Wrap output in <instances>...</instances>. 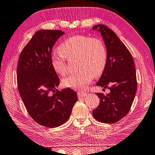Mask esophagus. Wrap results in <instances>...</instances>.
Returning <instances> with one entry per match:
<instances>
[{
    "label": "esophagus",
    "instance_id": "obj_1",
    "mask_svg": "<svg viewBox=\"0 0 155 155\" xmlns=\"http://www.w3.org/2000/svg\"><path fill=\"white\" fill-rule=\"evenodd\" d=\"M87 95V94L86 92H80L79 91L78 92V97H85Z\"/></svg>",
    "mask_w": 155,
    "mask_h": 155
}]
</instances>
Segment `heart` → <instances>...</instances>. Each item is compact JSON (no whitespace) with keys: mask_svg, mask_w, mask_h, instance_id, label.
Instances as JSON below:
<instances>
[{"mask_svg":"<svg viewBox=\"0 0 155 155\" xmlns=\"http://www.w3.org/2000/svg\"><path fill=\"white\" fill-rule=\"evenodd\" d=\"M60 53L50 57L54 71L61 76L67 72L66 59L77 58V73L70 74L62 79L64 87L76 90H85L94 76L101 74L107 59L105 46L101 39L77 35L68 37L59 46Z\"/></svg>","mask_w":155,"mask_h":155,"instance_id":"obj_1","label":"heart"}]
</instances>
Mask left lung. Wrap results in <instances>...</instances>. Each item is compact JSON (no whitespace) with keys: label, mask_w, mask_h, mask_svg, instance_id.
Returning <instances> with one entry per match:
<instances>
[{"label":"left lung","mask_w":155,"mask_h":155,"mask_svg":"<svg viewBox=\"0 0 155 155\" xmlns=\"http://www.w3.org/2000/svg\"><path fill=\"white\" fill-rule=\"evenodd\" d=\"M92 30L100 32L107 48L105 69L97 86L107 88V94L96 93L100 98L98 107L92 111L94 118L101 123L114 124L125 116L133 104L137 89L134 60L129 50L112 30L97 25Z\"/></svg>","instance_id":"1"}]
</instances>
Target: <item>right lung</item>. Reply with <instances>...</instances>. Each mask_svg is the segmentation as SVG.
Segmentation results:
<instances>
[{
  "label": "right lung",
  "instance_id": "1",
  "mask_svg": "<svg viewBox=\"0 0 155 155\" xmlns=\"http://www.w3.org/2000/svg\"><path fill=\"white\" fill-rule=\"evenodd\" d=\"M64 34L61 30L35 32L18 61L17 85L26 109L37 124L49 128L66 122L78 100L72 89H56L59 79L51 64L53 46Z\"/></svg>",
  "mask_w": 155,
  "mask_h": 155
}]
</instances>
